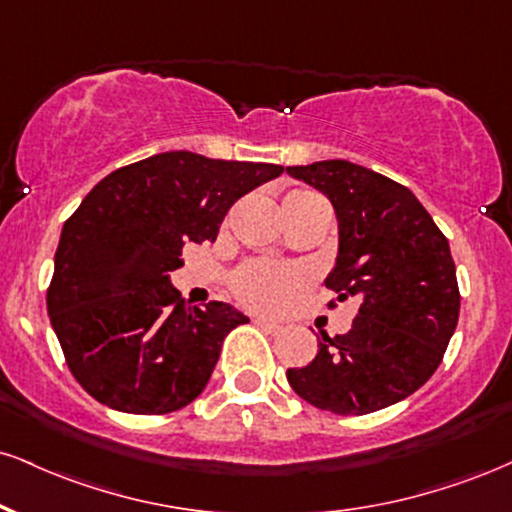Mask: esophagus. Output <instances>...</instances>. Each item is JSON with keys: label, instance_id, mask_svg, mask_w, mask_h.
I'll return each instance as SVG.
<instances>
[{"label": "esophagus", "instance_id": "1", "mask_svg": "<svg viewBox=\"0 0 512 512\" xmlns=\"http://www.w3.org/2000/svg\"><path fill=\"white\" fill-rule=\"evenodd\" d=\"M252 324H255L257 329L267 331V334H279V331L283 329L281 324H276V322H272V319H264V317H255L252 319Z\"/></svg>", "mask_w": 512, "mask_h": 512}]
</instances>
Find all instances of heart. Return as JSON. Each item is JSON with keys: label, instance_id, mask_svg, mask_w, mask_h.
I'll return each mask as SVG.
<instances>
[{"label": "heart", "instance_id": "b5f03b06", "mask_svg": "<svg viewBox=\"0 0 512 512\" xmlns=\"http://www.w3.org/2000/svg\"><path fill=\"white\" fill-rule=\"evenodd\" d=\"M317 193L305 188H293L283 202L303 200ZM305 286V274L295 267H283V264L250 260L233 272L231 291L238 303H243L250 310L274 312L293 298L300 288Z\"/></svg>", "mask_w": 512, "mask_h": 512}]
</instances>
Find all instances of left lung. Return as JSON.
<instances>
[{"instance_id": "obj_1", "label": "left lung", "mask_w": 512, "mask_h": 512, "mask_svg": "<svg viewBox=\"0 0 512 512\" xmlns=\"http://www.w3.org/2000/svg\"><path fill=\"white\" fill-rule=\"evenodd\" d=\"M288 174L334 205L341 240L326 288L360 300L348 334L319 336L317 357L288 369V384L334 415L389 408L432 377L458 324L448 238L408 188L365 166L326 159Z\"/></svg>"}]
</instances>
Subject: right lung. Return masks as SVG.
I'll return each instance as SVG.
<instances>
[{
	"label": "right lung",
	"mask_w": 512,
	"mask_h": 512,
	"mask_svg": "<svg viewBox=\"0 0 512 512\" xmlns=\"http://www.w3.org/2000/svg\"><path fill=\"white\" fill-rule=\"evenodd\" d=\"M279 164L162 152L121 166L61 231L47 312L76 381L109 408L166 415L200 396L229 331L231 305L183 303L169 272L188 243H214L233 202Z\"/></svg>",
	"instance_id": "obj_1"
}]
</instances>
